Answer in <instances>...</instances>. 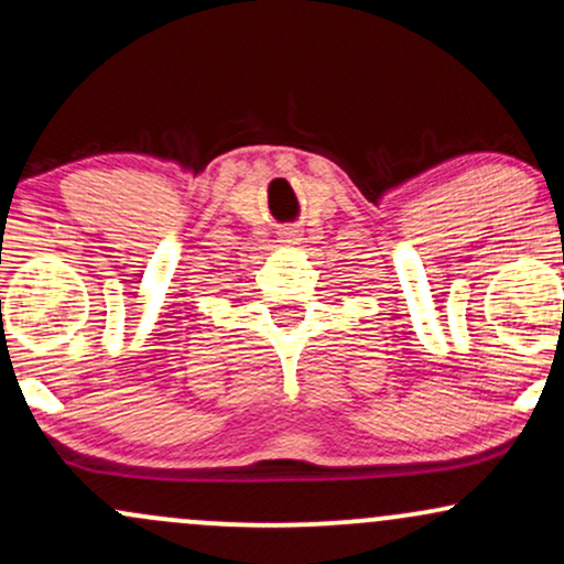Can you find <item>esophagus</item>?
Here are the masks:
<instances>
[{
  "label": "esophagus",
  "instance_id": "1",
  "mask_svg": "<svg viewBox=\"0 0 564 564\" xmlns=\"http://www.w3.org/2000/svg\"><path fill=\"white\" fill-rule=\"evenodd\" d=\"M296 238H300V230H296V228L283 230V241H286V243H296Z\"/></svg>",
  "mask_w": 564,
  "mask_h": 564
}]
</instances>
